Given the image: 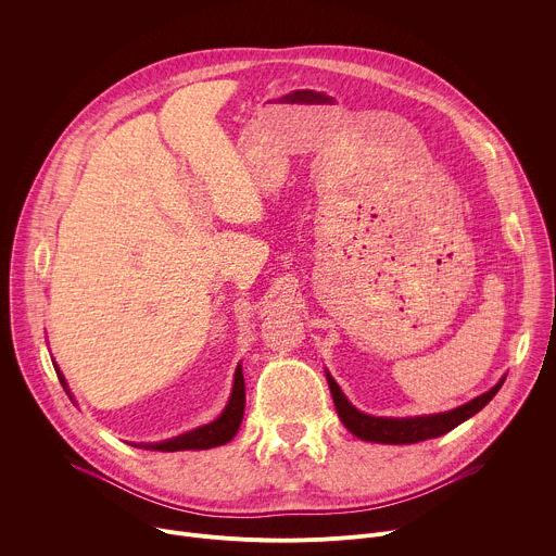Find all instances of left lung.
<instances>
[{"label":"left lung","mask_w":556,"mask_h":556,"mask_svg":"<svg viewBox=\"0 0 556 556\" xmlns=\"http://www.w3.org/2000/svg\"><path fill=\"white\" fill-rule=\"evenodd\" d=\"M504 380H506V376L493 389L478 395V399H472L466 405L444 412V414L416 416V418H376V416H367V414L358 412L345 399L337 380L328 374V384H330L334 407H337L341 422L356 438H361L365 442H378V444H414V442H422V440H431V438H440V435L448 433L451 429H455L470 416L482 412L495 399V393L500 391Z\"/></svg>","instance_id":"obj_1"}]
</instances>
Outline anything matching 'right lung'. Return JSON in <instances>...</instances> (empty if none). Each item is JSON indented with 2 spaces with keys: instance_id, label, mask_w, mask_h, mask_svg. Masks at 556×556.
<instances>
[{
  "instance_id": "right-lung-1",
  "label": "right lung",
  "mask_w": 556,
  "mask_h": 556,
  "mask_svg": "<svg viewBox=\"0 0 556 556\" xmlns=\"http://www.w3.org/2000/svg\"><path fill=\"white\" fill-rule=\"evenodd\" d=\"M54 365V363H52ZM56 369V376L65 389V393L70 395V389L65 384L63 374ZM244 403H247V389H244V374H242V365H237L235 369V380H232V391L228 405L224 407V412L219 414L217 420L198 427L189 433H182L178 438L165 440V442H155V444H138L140 448H151V451H202V448H213V446H222L226 442H230L242 425L244 418Z\"/></svg>"
}]
</instances>
